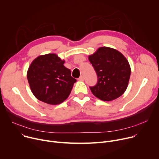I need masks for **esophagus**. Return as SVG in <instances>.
<instances>
[{
    "label": "esophagus",
    "mask_w": 159,
    "mask_h": 159,
    "mask_svg": "<svg viewBox=\"0 0 159 159\" xmlns=\"http://www.w3.org/2000/svg\"><path fill=\"white\" fill-rule=\"evenodd\" d=\"M84 80V76L83 75H81L79 78V80L80 81H83Z\"/></svg>",
    "instance_id": "1"
}]
</instances>
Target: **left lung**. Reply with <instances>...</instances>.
Instances as JSON below:
<instances>
[{
	"label": "left lung",
	"instance_id": "8db88e82",
	"mask_svg": "<svg viewBox=\"0 0 159 159\" xmlns=\"http://www.w3.org/2000/svg\"><path fill=\"white\" fill-rule=\"evenodd\" d=\"M89 60L97 73L98 82L89 87L95 97L103 101L119 98L128 86L131 69L121 52L109 47H100Z\"/></svg>",
	"mask_w": 159,
	"mask_h": 159
}]
</instances>
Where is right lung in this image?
<instances>
[{
	"mask_svg": "<svg viewBox=\"0 0 159 159\" xmlns=\"http://www.w3.org/2000/svg\"><path fill=\"white\" fill-rule=\"evenodd\" d=\"M55 54L36 57L29 67L27 77L31 91L39 100L50 105L64 102L77 82L70 70Z\"/></svg>",
	"mask_w": 159,
	"mask_h": 159,
	"instance_id": "add662e5",
	"label": "right lung"
}]
</instances>
